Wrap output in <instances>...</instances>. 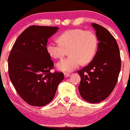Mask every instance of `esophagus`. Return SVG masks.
Masks as SVG:
<instances>
[{
    "mask_svg": "<svg viewBox=\"0 0 130 130\" xmlns=\"http://www.w3.org/2000/svg\"><path fill=\"white\" fill-rule=\"evenodd\" d=\"M64 75H65V78H67V77H69V76H70V73H64Z\"/></svg>",
    "mask_w": 130,
    "mask_h": 130,
    "instance_id": "1",
    "label": "esophagus"
}]
</instances>
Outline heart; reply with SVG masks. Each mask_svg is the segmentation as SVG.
I'll list each match as a JSON object with an SVG mask.
<instances>
[{
    "mask_svg": "<svg viewBox=\"0 0 130 130\" xmlns=\"http://www.w3.org/2000/svg\"><path fill=\"white\" fill-rule=\"evenodd\" d=\"M58 42L50 41L47 51L51 56L61 58L67 54L70 55L57 63L58 70L72 72L82 63H88L92 59L98 46L96 35L91 31H84L80 29L67 30L58 37Z\"/></svg>",
    "mask_w": 130,
    "mask_h": 130,
    "instance_id": "heart-1",
    "label": "heart"
}]
</instances>
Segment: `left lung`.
I'll return each instance as SVG.
<instances>
[{"mask_svg":"<svg viewBox=\"0 0 130 130\" xmlns=\"http://www.w3.org/2000/svg\"><path fill=\"white\" fill-rule=\"evenodd\" d=\"M99 40L95 57L89 64L78 71L80 96L90 103L105 100L112 92L121 68L119 49L116 40L105 27L92 23Z\"/></svg>","mask_w":130,"mask_h":130,"instance_id":"1","label":"left lung"}]
</instances>
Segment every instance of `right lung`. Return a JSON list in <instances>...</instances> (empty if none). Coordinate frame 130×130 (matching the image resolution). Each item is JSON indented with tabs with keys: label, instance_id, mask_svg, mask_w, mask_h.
Instances as JSON below:
<instances>
[{
	"label": "right lung",
	"instance_id": "add662e5",
	"mask_svg": "<svg viewBox=\"0 0 130 130\" xmlns=\"http://www.w3.org/2000/svg\"><path fill=\"white\" fill-rule=\"evenodd\" d=\"M58 27L32 26L25 29L15 42L8 57L9 78L25 102L43 106L51 101L62 72L51 73L54 63L47 51L49 38Z\"/></svg>",
	"mask_w": 130,
	"mask_h": 130
}]
</instances>
